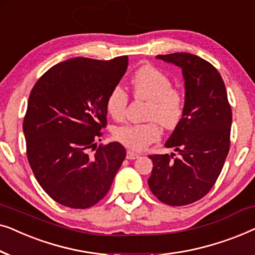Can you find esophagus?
Listing matches in <instances>:
<instances>
[{"label": "esophagus", "mask_w": 255, "mask_h": 255, "mask_svg": "<svg viewBox=\"0 0 255 255\" xmlns=\"http://www.w3.org/2000/svg\"><path fill=\"white\" fill-rule=\"evenodd\" d=\"M139 156H140V154H138V153H135L133 151L127 152V159H128V160H134V159L139 158Z\"/></svg>", "instance_id": "1"}]
</instances>
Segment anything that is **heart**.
<instances>
[{"mask_svg":"<svg viewBox=\"0 0 255 255\" xmlns=\"http://www.w3.org/2000/svg\"><path fill=\"white\" fill-rule=\"evenodd\" d=\"M134 97L148 101L145 124H125L114 130V138L133 151H142L161 137L162 127L173 130L182 122L186 111V97L182 90L172 87L165 73L153 66H142L131 79ZM128 96L120 86L108 94L106 108L115 120H123L127 114Z\"/></svg>","mask_w":255,"mask_h":255,"instance_id":"1","label":"heart"}]
</instances>
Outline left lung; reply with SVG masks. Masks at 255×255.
I'll list each match as a JSON object with an SVG mask.
<instances>
[{
  "mask_svg": "<svg viewBox=\"0 0 255 255\" xmlns=\"http://www.w3.org/2000/svg\"><path fill=\"white\" fill-rule=\"evenodd\" d=\"M182 69L186 111L166 147L179 152L153 154L148 187L162 203L180 207L205 196L217 181L230 149L232 111L217 69L190 53L156 55Z\"/></svg>",
  "mask_w": 255,
  "mask_h": 255,
  "instance_id": "left-lung-1",
  "label": "left lung"
}]
</instances>
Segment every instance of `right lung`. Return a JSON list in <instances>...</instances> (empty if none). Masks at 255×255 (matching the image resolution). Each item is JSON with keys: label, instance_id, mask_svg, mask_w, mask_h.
I'll use <instances>...</instances> for the list:
<instances>
[{"label": "right lung", "instance_id": "add662e5", "mask_svg": "<svg viewBox=\"0 0 255 255\" xmlns=\"http://www.w3.org/2000/svg\"><path fill=\"white\" fill-rule=\"evenodd\" d=\"M128 61L127 55L69 59L44 73L31 90L23 122L27 160L38 183L59 204L95 205L124 161L127 151L120 142L96 147L107 125V96Z\"/></svg>", "mask_w": 255, "mask_h": 255}]
</instances>
